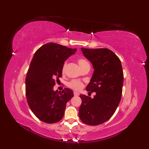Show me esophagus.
<instances>
[{"label": "esophagus", "instance_id": "obj_1", "mask_svg": "<svg viewBox=\"0 0 149 149\" xmlns=\"http://www.w3.org/2000/svg\"><path fill=\"white\" fill-rule=\"evenodd\" d=\"M74 96H75V97H77V96L79 95V93H78V92L74 91Z\"/></svg>", "mask_w": 149, "mask_h": 149}]
</instances>
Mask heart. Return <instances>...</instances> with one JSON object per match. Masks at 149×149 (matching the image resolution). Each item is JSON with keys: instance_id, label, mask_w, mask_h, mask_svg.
<instances>
[{"instance_id": "heart-1", "label": "heart", "mask_w": 149, "mask_h": 149, "mask_svg": "<svg viewBox=\"0 0 149 149\" xmlns=\"http://www.w3.org/2000/svg\"><path fill=\"white\" fill-rule=\"evenodd\" d=\"M77 62H78V64L79 65V66L81 67V68L82 69V70L84 68H85L86 67L90 66L89 63L85 59L79 58L78 59ZM66 66H67V64L66 62H65L64 65H63L62 68V74H64L65 73V69H66ZM68 86L70 88H71L72 89H74L75 91H79L80 89H81L83 87H84V84H83V82L80 81L79 80H72L70 81V82H68Z\"/></svg>"}]
</instances>
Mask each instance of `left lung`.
Masks as SVG:
<instances>
[{"instance_id":"obj_1","label":"left lung","mask_w":149,"mask_h":149,"mask_svg":"<svg viewBox=\"0 0 149 149\" xmlns=\"http://www.w3.org/2000/svg\"><path fill=\"white\" fill-rule=\"evenodd\" d=\"M85 57L92 63L94 72L86 87L94 98L80 95L82 102L79 116L85 124L97 125L107 122L114 114L122 93L123 73L121 61L108 49L81 48Z\"/></svg>"}]
</instances>
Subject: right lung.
<instances>
[{
    "label": "right lung",
    "mask_w": 149,
    "mask_h": 149,
    "mask_svg": "<svg viewBox=\"0 0 149 149\" xmlns=\"http://www.w3.org/2000/svg\"><path fill=\"white\" fill-rule=\"evenodd\" d=\"M76 50L49 42L35 52L27 72L26 94L29 108L42 122L53 123L61 120L66 103L74 97L68 88L58 93L53 87L62 77L65 60Z\"/></svg>",
    "instance_id": "obj_1"
}]
</instances>
